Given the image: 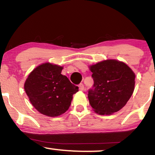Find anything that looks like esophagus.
Segmentation results:
<instances>
[{
	"label": "esophagus",
	"instance_id": "34e87169",
	"mask_svg": "<svg viewBox=\"0 0 155 155\" xmlns=\"http://www.w3.org/2000/svg\"><path fill=\"white\" fill-rule=\"evenodd\" d=\"M79 90H81V91H83L84 90V86L83 84H79Z\"/></svg>",
	"mask_w": 155,
	"mask_h": 155
}]
</instances>
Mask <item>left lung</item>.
<instances>
[{
  "label": "left lung",
  "instance_id": "left-lung-1",
  "mask_svg": "<svg viewBox=\"0 0 155 155\" xmlns=\"http://www.w3.org/2000/svg\"><path fill=\"white\" fill-rule=\"evenodd\" d=\"M94 84L88 92L93 111L109 115L120 111L130 98L135 87L134 72L117 60H106L90 65Z\"/></svg>",
  "mask_w": 155,
  "mask_h": 155
}]
</instances>
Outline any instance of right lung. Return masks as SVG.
<instances>
[{
    "instance_id": "1",
    "label": "right lung",
    "mask_w": 155,
    "mask_h": 155,
    "mask_svg": "<svg viewBox=\"0 0 155 155\" xmlns=\"http://www.w3.org/2000/svg\"><path fill=\"white\" fill-rule=\"evenodd\" d=\"M63 67L45 63L33 69L27 78L24 89L31 104L38 112L54 117L70 107L73 95L79 87L61 74Z\"/></svg>"
}]
</instances>
